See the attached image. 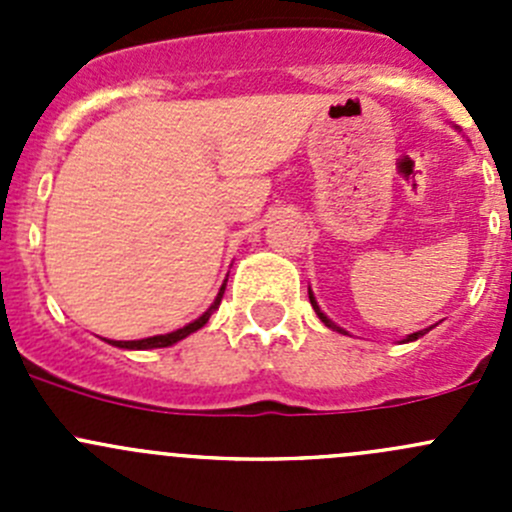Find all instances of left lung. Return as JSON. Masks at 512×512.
<instances>
[{
  "instance_id": "left-lung-1",
  "label": "left lung",
  "mask_w": 512,
  "mask_h": 512,
  "mask_svg": "<svg viewBox=\"0 0 512 512\" xmlns=\"http://www.w3.org/2000/svg\"><path fill=\"white\" fill-rule=\"evenodd\" d=\"M309 302H312V307H314V309H317L319 319H322V322H324V324H327V327H332V329H337V332H342V329H339V327H337V324H332V322H329V319H327V317H324V314H322V312H319V307H317V302H314L312 292H309ZM426 332H428V329H423V332H414V334H411V337H409V339H406V342H414V339H418V337H423V334H426Z\"/></svg>"
}]
</instances>
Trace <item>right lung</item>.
Listing matches in <instances>:
<instances>
[{"instance_id": "1", "label": "right lung", "mask_w": 512, "mask_h": 512, "mask_svg": "<svg viewBox=\"0 0 512 512\" xmlns=\"http://www.w3.org/2000/svg\"><path fill=\"white\" fill-rule=\"evenodd\" d=\"M223 292H225V287H220V294H218V299H215L213 302V307L208 309V312L203 314V317L200 319H195L193 324H188V327H183V329H178V332H170V334H160V337H148V339H136V342H108V344H113V347H121V349H160V347H170V344H175V342H180V339H185L188 337V334H193V332H198L200 327H205V324H208V319H210V314L215 312V309L220 307V299H223Z\"/></svg>"}]
</instances>
